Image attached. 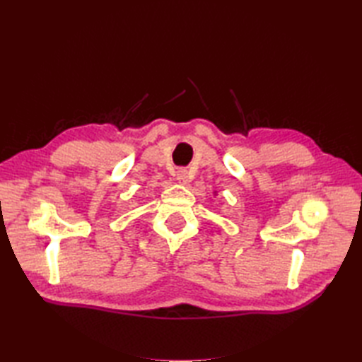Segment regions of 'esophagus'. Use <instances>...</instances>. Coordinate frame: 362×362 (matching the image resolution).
Segmentation results:
<instances>
[{
	"mask_svg": "<svg viewBox=\"0 0 362 362\" xmlns=\"http://www.w3.org/2000/svg\"><path fill=\"white\" fill-rule=\"evenodd\" d=\"M177 180H178V182H181V184H187V181H189V178H187V170H184V169L178 170V172H177Z\"/></svg>",
	"mask_w": 362,
	"mask_h": 362,
	"instance_id": "esophagus-1",
	"label": "esophagus"
}]
</instances>
